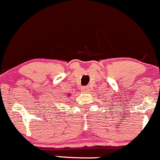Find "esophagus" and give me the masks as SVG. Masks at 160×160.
Masks as SVG:
<instances>
[{"label":"esophagus","mask_w":160,"mask_h":160,"mask_svg":"<svg viewBox=\"0 0 160 160\" xmlns=\"http://www.w3.org/2000/svg\"><path fill=\"white\" fill-rule=\"evenodd\" d=\"M81 90H82V92L86 93L89 92V88L88 87H82V88H81Z\"/></svg>","instance_id":"esophagus-1"}]
</instances>
